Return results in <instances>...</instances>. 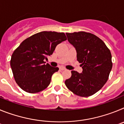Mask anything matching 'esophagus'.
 I'll list each match as a JSON object with an SVG mask.
<instances>
[{"mask_svg": "<svg viewBox=\"0 0 124 124\" xmlns=\"http://www.w3.org/2000/svg\"><path fill=\"white\" fill-rule=\"evenodd\" d=\"M60 69L61 70H62V71H64V70H66V68H64V67H60Z\"/></svg>", "mask_w": 124, "mask_h": 124, "instance_id": "34e87169", "label": "esophagus"}]
</instances>
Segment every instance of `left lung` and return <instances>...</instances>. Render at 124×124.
Listing matches in <instances>:
<instances>
[{"label":"left lung","instance_id":"8db88e82","mask_svg":"<svg viewBox=\"0 0 124 124\" xmlns=\"http://www.w3.org/2000/svg\"><path fill=\"white\" fill-rule=\"evenodd\" d=\"M68 40L75 48L77 60L83 71H71V77L65 81L66 87L76 95L88 97L104 86L112 68V56L104 41L85 31L66 33Z\"/></svg>","mask_w":124,"mask_h":124}]
</instances>
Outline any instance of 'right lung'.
<instances>
[{
  "label": "right lung",
  "mask_w": 124,
  "mask_h": 124,
  "mask_svg": "<svg viewBox=\"0 0 124 124\" xmlns=\"http://www.w3.org/2000/svg\"><path fill=\"white\" fill-rule=\"evenodd\" d=\"M66 40L64 33L45 31L21 43L12 55L10 66L15 81L22 89L36 93L49 86L51 76L59 68L45 64L44 60L53 54L58 45Z\"/></svg>",
  "instance_id": "obj_1"
}]
</instances>
